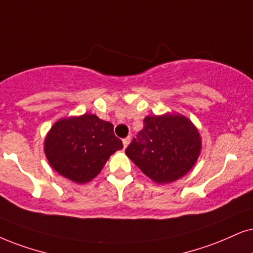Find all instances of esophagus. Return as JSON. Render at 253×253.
Here are the masks:
<instances>
[{
    "instance_id": "obj_1",
    "label": "esophagus",
    "mask_w": 253,
    "mask_h": 253,
    "mask_svg": "<svg viewBox=\"0 0 253 253\" xmlns=\"http://www.w3.org/2000/svg\"><path fill=\"white\" fill-rule=\"evenodd\" d=\"M130 142V136H127L125 137V139L123 140V143H124V148H126L127 146H128V143Z\"/></svg>"
}]
</instances>
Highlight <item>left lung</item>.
<instances>
[{"mask_svg": "<svg viewBox=\"0 0 253 253\" xmlns=\"http://www.w3.org/2000/svg\"><path fill=\"white\" fill-rule=\"evenodd\" d=\"M202 141L193 123L181 114L148 116L126 155L160 184L183 177L200 156Z\"/></svg>", "mask_w": 253, "mask_h": 253, "instance_id": "8db88e82", "label": "left lung"}]
</instances>
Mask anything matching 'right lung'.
I'll return each instance as SVG.
<instances>
[{"instance_id":"right-lung-1","label":"right lung","mask_w":253,"mask_h":253,"mask_svg":"<svg viewBox=\"0 0 253 253\" xmlns=\"http://www.w3.org/2000/svg\"><path fill=\"white\" fill-rule=\"evenodd\" d=\"M123 147L113 125L87 113L58 120L44 141L51 167L77 183L93 180L110 156Z\"/></svg>"}]
</instances>
